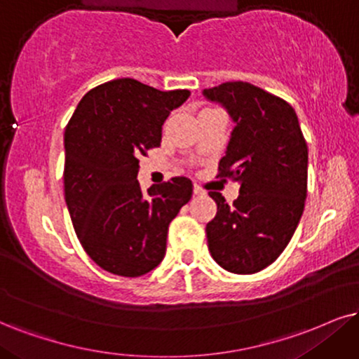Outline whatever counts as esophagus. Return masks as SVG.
I'll use <instances>...</instances> for the list:
<instances>
[{"label":"esophagus","instance_id":"34e87169","mask_svg":"<svg viewBox=\"0 0 359 359\" xmlns=\"http://www.w3.org/2000/svg\"><path fill=\"white\" fill-rule=\"evenodd\" d=\"M193 193L196 194V196H205V194H206V191L200 187V184H194V187H193Z\"/></svg>","mask_w":359,"mask_h":359}]
</instances>
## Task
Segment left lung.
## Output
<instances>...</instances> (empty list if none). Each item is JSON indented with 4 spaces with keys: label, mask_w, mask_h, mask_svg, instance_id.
I'll use <instances>...</instances> for the list:
<instances>
[{
    "label": "left lung",
    "mask_w": 359,
    "mask_h": 359,
    "mask_svg": "<svg viewBox=\"0 0 359 359\" xmlns=\"http://www.w3.org/2000/svg\"><path fill=\"white\" fill-rule=\"evenodd\" d=\"M219 103L234 128L218 176L240 183L228 205L210 191L218 211L206 224L208 248L226 271L258 273L287 246L302 219L308 188V146L293 106L243 81L203 90Z\"/></svg>",
    "instance_id": "8db88e82"
}]
</instances>
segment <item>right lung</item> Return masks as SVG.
<instances>
[{
    "instance_id": "obj_1",
    "label": "right lung",
    "mask_w": 359,
    "mask_h": 359,
    "mask_svg": "<svg viewBox=\"0 0 359 359\" xmlns=\"http://www.w3.org/2000/svg\"><path fill=\"white\" fill-rule=\"evenodd\" d=\"M188 98V90L113 79L88 91L66 126V206L81 246L106 271L136 278L165 258L168 226L193 183L176 176L144 193L138 158L158 148L166 118Z\"/></svg>"
}]
</instances>
